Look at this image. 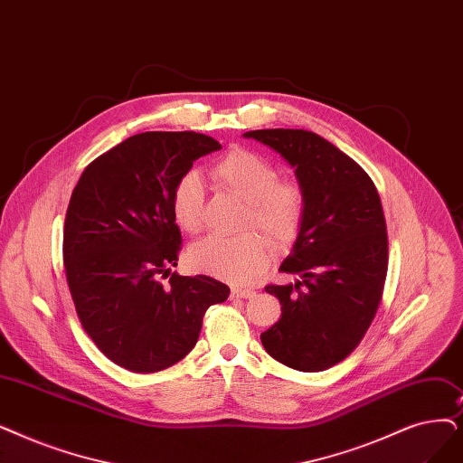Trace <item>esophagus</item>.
<instances>
[{"mask_svg": "<svg viewBox=\"0 0 463 463\" xmlns=\"http://www.w3.org/2000/svg\"><path fill=\"white\" fill-rule=\"evenodd\" d=\"M255 295L253 289H244V288H232L231 289V298L236 300V298H251Z\"/></svg>", "mask_w": 463, "mask_h": 463, "instance_id": "34e87169", "label": "esophagus"}]
</instances>
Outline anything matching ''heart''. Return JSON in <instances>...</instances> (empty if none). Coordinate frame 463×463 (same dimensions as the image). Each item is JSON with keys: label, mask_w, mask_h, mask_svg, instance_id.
<instances>
[{"label": "heart", "mask_w": 463, "mask_h": 463, "mask_svg": "<svg viewBox=\"0 0 463 463\" xmlns=\"http://www.w3.org/2000/svg\"><path fill=\"white\" fill-rule=\"evenodd\" d=\"M210 175L221 189L246 203L244 227L263 232L276 248H288L300 236L308 217V193L295 179H279L270 158L236 147L221 156ZM204 185L196 172H187L172 189V213L177 227L196 232L203 225ZM272 257L270 244L259 234L236 238L204 236L187 251L193 270L246 284L263 272Z\"/></svg>", "instance_id": "heart-1"}]
</instances>
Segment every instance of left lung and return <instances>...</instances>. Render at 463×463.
<instances>
[{"instance_id":"left-lung-1","label":"left lung","mask_w":463,"mask_h":463,"mask_svg":"<svg viewBox=\"0 0 463 463\" xmlns=\"http://www.w3.org/2000/svg\"><path fill=\"white\" fill-rule=\"evenodd\" d=\"M248 137L284 156L308 193V217L279 270L289 286L265 288L281 317L260 343L295 371H326L369 331L388 272V231L378 191L354 158L308 130H251Z\"/></svg>"}]
</instances>
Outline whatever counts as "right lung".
I'll return each mask as SVG.
<instances>
[{
	"mask_svg": "<svg viewBox=\"0 0 463 463\" xmlns=\"http://www.w3.org/2000/svg\"><path fill=\"white\" fill-rule=\"evenodd\" d=\"M217 149L206 134H136L94 158L71 193L62 242L68 288L83 329L118 367L156 373L182 361L206 310L231 293L210 276L172 272L182 251L172 189Z\"/></svg>",
	"mask_w": 463,
	"mask_h": 463,
	"instance_id": "obj_1",
	"label": "right lung"
}]
</instances>
